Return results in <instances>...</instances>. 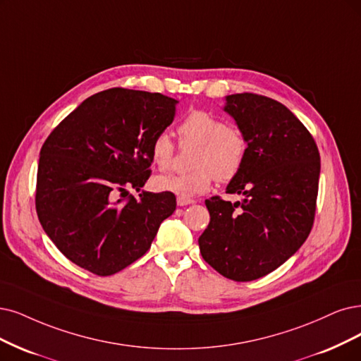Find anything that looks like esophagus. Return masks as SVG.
Listing matches in <instances>:
<instances>
[{"instance_id":"1","label":"esophagus","mask_w":361,"mask_h":361,"mask_svg":"<svg viewBox=\"0 0 361 361\" xmlns=\"http://www.w3.org/2000/svg\"><path fill=\"white\" fill-rule=\"evenodd\" d=\"M193 202L195 201H193V199H190V197H177V205L178 207H185V205H190Z\"/></svg>"}]
</instances>
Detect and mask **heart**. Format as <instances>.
<instances>
[{"label":"heart","instance_id":"1","mask_svg":"<svg viewBox=\"0 0 361 361\" xmlns=\"http://www.w3.org/2000/svg\"><path fill=\"white\" fill-rule=\"evenodd\" d=\"M183 142H196L188 172H171L154 178L159 192L178 197H192L205 193L212 178L229 181L241 171L247 157V140L241 132L229 128L224 120L207 111H193L178 128ZM152 157L159 169L172 165L176 145L166 132H160L152 141Z\"/></svg>","mask_w":361,"mask_h":361}]
</instances>
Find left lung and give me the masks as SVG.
<instances>
[{
	"label": "left lung",
	"instance_id": "8db88e82",
	"mask_svg": "<svg viewBox=\"0 0 361 361\" xmlns=\"http://www.w3.org/2000/svg\"><path fill=\"white\" fill-rule=\"evenodd\" d=\"M224 111L247 140L245 162L226 188L243 201L207 199L211 220L197 243L209 266L244 283L279 268L308 238L319 153L310 130L275 99L235 93L226 97Z\"/></svg>",
	"mask_w": 361,
	"mask_h": 361
}]
</instances>
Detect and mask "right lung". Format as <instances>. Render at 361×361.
I'll return each mask as SVG.
<instances>
[{"mask_svg":"<svg viewBox=\"0 0 361 361\" xmlns=\"http://www.w3.org/2000/svg\"><path fill=\"white\" fill-rule=\"evenodd\" d=\"M162 93L113 87L89 97L51 130L39 152L35 208L62 255L109 276L150 248L176 196L141 192L150 177L152 141L176 116Z\"/></svg>","mask_w":361,"mask_h":361,"instance_id":"1","label":"right lung"}]
</instances>
